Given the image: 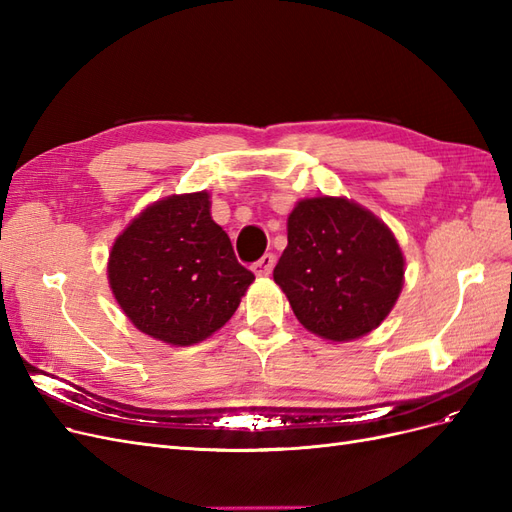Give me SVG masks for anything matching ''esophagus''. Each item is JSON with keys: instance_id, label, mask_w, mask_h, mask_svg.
<instances>
[{"instance_id": "34e87169", "label": "esophagus", "mask_w": 512, "mask_h": 512, "mask_svg": "<svg viewBox=\"0 0 512 512\" xmlns=\"http://www.w3.org/2000/svg\"><path fill=\"white\" fill-rule=\"evenodd\" d=\"M273 265H275V256H273V254H265L258 262H254L252 271H254L258 277H265V275H271Z\"/></svg>"}]
</instances>
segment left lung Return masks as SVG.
I'll return each mask as SVG.
<instances>
[{
  "label": "left lung",
  "mask_w": 512,
  "mask_h": 512,
  "mask_svg": "<svg viewBox=\"0 0 512 512\" xmlns=\"http://www.w3.org/2000/svg\"><path fill=\"white\" fill-rule=\"evenodd\" d=\"M273 280L307 331L350 342L389 316L404 286V254L389 226L361 205L305 198L288 215Z\"/></svg>",
  "instance_id": "left-lung-1"
}]
</instances>
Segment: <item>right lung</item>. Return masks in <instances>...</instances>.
I'll return each mask as SVG.
<instances>
[{"label": "right lung", "instance_id": "add662e5", "mask_svg": "<svg viewBox=\"0 0 512 512\" xmlns=\"http://www.w3.org/2000/svg\"><path fill=\"white\" fill-rule=\"evenodd\" d=\"M254 273L211 220L207 192L149 205L117 237L108 284L138 331L173 346H192L237 312Z\"/></svg>", "mask_w": 512, "mask_h": 512}]
</instances>
